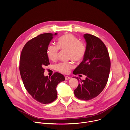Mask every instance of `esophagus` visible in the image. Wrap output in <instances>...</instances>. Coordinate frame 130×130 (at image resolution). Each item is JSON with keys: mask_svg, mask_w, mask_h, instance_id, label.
Returning <instances> with one entry per match:
<instances>
[{"mask_svg": "<svg viewBox=\"0 0 130 130\" xmlns=\"http://www.w3.org/2000/svg\"><path fill=\"white\" fill-rule=\"evenodd\" d=\"M65 80H69V79H71V77H69V76H65Z\"/></svg>", "mask_w": 130, "mask_h": 130, "instance_id": "34e87169", "label": "esophagus"}]
</instances>
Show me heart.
<instances>
[{"mask_svg":"<svg viewBox=\"0 0 130 130\" xmlns=\"http://www.w3.org/2000/svg\"><path fill=\"white\" fill-rule=\"evenodd\" d=\"M58 49L68 51V58L76 62H80L84 58L86 48L85 44L79 41L76 36L69 34L59 37L57 40V46L50 45L47 48V55L52 61H56L58 58ZM74 67L71 62L60 63L55 66V69L64 74L69 73Z\"/></svg>","mask_w":130,"mask_h":130,"instance_id":"1","label":"heart"}]
</instances>
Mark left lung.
Returning <instances> with one entry per match:
<instances>
[{"instance_id":"left-lung-1","label":"left lung","mask_w":130,"mask_h":130,"mask_svg":"<svg viewBox=\"0 0 130 130\" xmlns=\"http://www.w3.org/2000/svg\"><path fill=\"white\" fill-rule=\"evenodd\" d=\"M86 51L83 61L74 70L75 75L83 74L85 79L75 77L78 85L74 94L82 100H90L102 92L107 82L110 71L111 61L105 44L98 37L85 34Z\"/></svg>"}]
</instances>
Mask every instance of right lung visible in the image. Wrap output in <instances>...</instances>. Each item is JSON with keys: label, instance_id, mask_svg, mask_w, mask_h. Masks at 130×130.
Instances as JSON below:
<instances>
[{"label": "right lung", "instance_id": "right-lung-1", "mask_svg": "<svg viewBox=\"0 0 130 130\" xmlns=\"http://www.w3.org/2000/svg\"><path fill=\"white\" fill-rule=\"evenodd\" d=\"M57 34L45 33L30 39L25 45L20 57L19 71L25 88L34 99L45 104L56 99V87L65 80L63 75L57 72L49 78L44 75V66L50 64L47 47Z\"/></svg>", "mask_w": 130, "mask_h": 130}]
</instances>
